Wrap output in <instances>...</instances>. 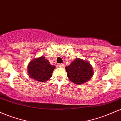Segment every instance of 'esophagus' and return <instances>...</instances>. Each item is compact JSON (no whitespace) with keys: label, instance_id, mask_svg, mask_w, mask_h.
Instances as JSON below:
<instances>
[{"label":"esophagus","instance_id":"obj_1","mask_svg":"<svg viewBox=\"0 0 121 121\" xmlns=\"http://www.w3.org/2000/svg\"><path fill=\"white\" fill-rule=\"evenodd\" d=\"M59 67H62V68H64L65 67V65L63 64H59Z\"/></svg>","mask_w":121,"mask_h":121}]
</instances>
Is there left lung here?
<instances>
[{
  "label": "left lung",
  "instance_id": "1",
  "mask_svg": "<svg viewBox=\"0 0 121 121\" xmlns=\"http://www.w3.org/2000/svg\"><path fill=\"white\" fill-rule=\"evenodd\" d=\"M65 69L70 81L77 85H81L89 81L94 74L93 67L90 63L78 58Z\"/></svg>",
  "mask_w": 121,
  "mask_h": 121
}]
</instances>
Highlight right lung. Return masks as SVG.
<instances>
[{"label":"right lung","instance_id":"1","mask_svg":"<svg viewBox=\"0 0 121 121\" xmlns=\"http://www.w3.org/2000/svg\"><path fill=\"white\" fill-rule=\"evenodd\" d=\"M55 68V66L50 65L45 57L42 56L30 62L28 65V75L33 79L44 82L52 77Z\"/></svg>","mask_w":121,"mask_h":121}]
</instances>
